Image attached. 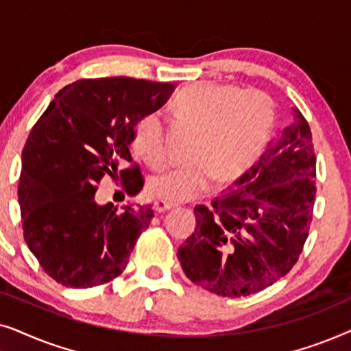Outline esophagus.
<instances>
[{
	"label": "esophagus",
	"mask_w": 351,
	"mask_h": 351,
	"mask_svg": "<svg viewBox=\"0 0 351 351\" xmlns=\"http://www.w3.org/2000/svg\"><path fill=\"white\" fill-rule=\"evenodd\" d=\"M176 206L177 204L169 203V201H165V199H156L155 201V210H156V213H165V210L174 209Z\"/></svg>",
	"instance_id": "esophagus-1"
}]
</instances>
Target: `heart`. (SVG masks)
I'll return each instance as SVG.
<instances>
[{
    "mask_svg": "<svg viewBox=\"0 0 351 351\" xmlns=\"http://www.w3.org/2000/svg\"><path fill=\"white\" fill-rule=\"evenodd\" d=\"M172 110L195 132L186 148L190 160L148 182L152 193L167 201L195 198L210 179L225 182L241 176L262 153L275 124V104L265 93L232 84L189 86L172 100ZM134 150L152 166L169 160L160 114H147L137 123Z\"/></svg>",
    "mask_w": 351,
    "mask_h": 351,
    "instance_id": "1",
    "label": "heart"
}]
</instances>
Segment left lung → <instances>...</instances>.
<instances>
[{
  "instance_id": "8db88e82",
  "label": "left lung",
  "mask_w": 351,
  "mask_h": 351,
  "mask_svg": "<svg viewBox=\"0 0 351 351\" xmlns=\"http://www.w3.org/2000/svg\"><path fill=\"white\" fill-rule=\"evenodd\" d=\"M316 156L308 123H292L210 208L177 251L186 278L223 297H246L281 280L299 261L315 204Z\"/></svg>"
}]
</instances>
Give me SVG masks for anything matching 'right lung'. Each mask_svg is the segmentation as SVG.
Returning a JSON list of instances; mask_svg holds the SVG:
<instances>
[{"mask_svg":"<svg viewBox=\"0 0 351 351\" xmlns=\"http://www.w3.org/2000/svg\"><path fill=\"white\" fill-rule=\"evenodd\" d=\"M174 84L126 76L75 81L56 94L22 150L19 180L23 238L47 275L86 289L112 281L128 265L152 222L150 206L97 204L104 177L136 196L143 186L129 145L134 129L160 110Z\"/></svg>","mask_w":351,"mask_h":351,"instance_id":"right-lung-1","label":"right lung"}]
</instances>
